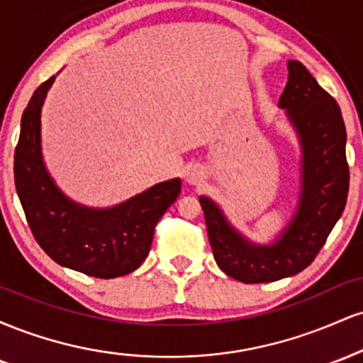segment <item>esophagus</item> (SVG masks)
Returning a JSON list of instances; mask_svg holds the SVG:
<instances>
[{"label": "esophagus", "mask_w": 363, "mask_h": 363, "mask_svg": "<svg viewBox=\"0 0 363 363\" xmlns=\"http://www.w3.org/2000/svg\"><path fill=\"white\" fill-rule=\"evenodd\" d=\"M205 179V172H203L201 167L194 165V167H189L186 172V182L189 186H196Z\"/></svg>", "instance_id": "obj_1"}]
</instances>
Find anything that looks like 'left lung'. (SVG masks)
Listing matches in <instances>:
<instances>
[{"mask_svg": "<svg viewBox=\"0 0 363 363\" xmlns=\"http://www.w3.org/2000/svg\"><path fill=\"white\" fill-rule=\"evenodd\" d=\"M278 107L301 145V193L291 220L272 244H256L199 196L218 268L242 283H268L301 273L318 256L347 205V129L340 106L301 61H289Z\"/></svg>", "mask_w": 363, "mask_h": 363, "instance_id": "8db88e82", "label": "left lung"}]
</instances>
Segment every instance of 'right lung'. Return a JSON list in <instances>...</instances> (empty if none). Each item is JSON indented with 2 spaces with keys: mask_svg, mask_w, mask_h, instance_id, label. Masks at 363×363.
I'll use <instances>...</instances> for the list:
<instances>
[{
  "mask_svg": "<svg viewBox=\"0 0 363 363\" xmlns=\"http://www.w3.org/2000/svg\"><path fill=\"white\" fill-rule=\"evenodd\" d=\"M54 78L23 111L13 164L16 194L35 240L57 264L104 280L124 277L147 259L155 225L181 193V179L158 182L111 208L69 199L48 172L40 143V112Z\"/></svg>",
  "mask_w": 363,
  "mask_h": 363,
  "instance_id": "right-lung-1",
  "label": "right lung"
}]
</instances>
